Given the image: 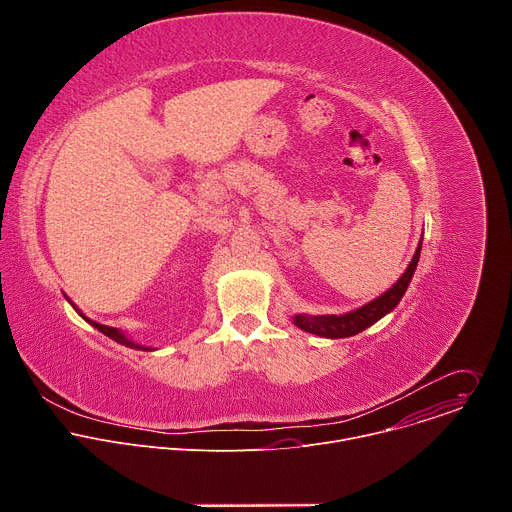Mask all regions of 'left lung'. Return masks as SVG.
Here are the masks:
<instances>
[{
	"instance_id": "1",
	"label": "left lung",
	"mask_w": 512,
	"mask_h": 512,
	"mask_svg": "<svg viewBox=\"0 0 512 512\" xmlns=\"http://www.w3.org/2000/svg\"><path fill=\"white\" fill-rule=\"evenodd\" d=\"M419 253H421V243L417 245V251H415L409 267L405 269V273L399 277V281L389 291H385L383 296L369 302L367 306H362V308H358L350 314H344V316H306V314H298L294 318V324L298 328L310 332V334H318V336H324V338H346V336H354V334L362 332L364 328L373 326L385 314H389L393 308H397V304L401 302L405 289L409 287V281L415 273Z\"/></svg>"
}]
</instances>
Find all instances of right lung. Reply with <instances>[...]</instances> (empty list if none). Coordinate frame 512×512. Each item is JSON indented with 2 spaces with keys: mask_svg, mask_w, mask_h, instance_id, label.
Masks as SVG:
<instances>
[{
  "mask_svg": "<svg viewBox=\"0 0 512 512\" xmlns=\"http://www.w3.org/2000/svg\"><path fill=\"white\" fill-rule=\"evenodd\" d=\"M81 314V312H79ZM83 316V314H81ZM85 318V316H83ZM91 326H95L99 332H103L105 336H109V338H113L115 342H119V344H125V346H129V348H141V350H150V348H145V346H139V344H135V342H131V340H127L125 338V334H121L117 328H111V326H103V324H99V322H93V320H89V318H85Z\"/></svg>",
  "mask_w": 512,
  "mask_h": 512,
  "instance_id": "add662e5",
  "label": "right lung"
}]
</instances>
